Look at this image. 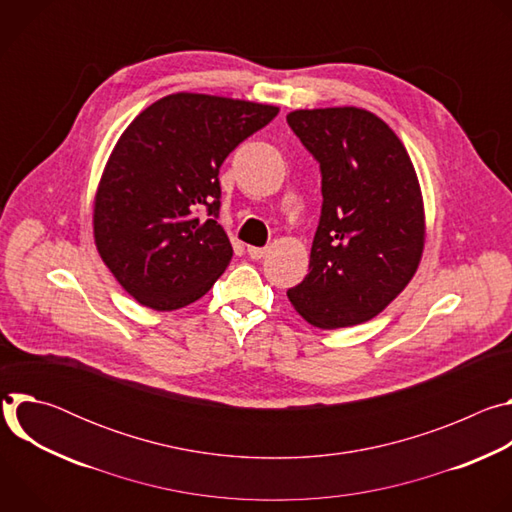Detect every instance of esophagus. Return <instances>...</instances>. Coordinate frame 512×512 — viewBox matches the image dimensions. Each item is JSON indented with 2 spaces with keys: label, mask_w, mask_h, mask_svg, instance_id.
Returning <instances> with one entry per match:
<instances>
[{
  "label": "esophagus",
  "mask_w": 512,
  "mask_h": 512,
  "mask_svg": "<svg viewBox=\"0 0 512 512\" xmlns=\"http://www.w3.org/2000/svg\"><path fill=\"white\" fill-rule=\"evenodd\" d=\"M247 253H249V257H251V259L259 261V259H263V257L267 255V249H263V247H249V249H247Z\"/></svg>",
  "instance_id": "34e87169"
}]
</instances>
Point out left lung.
I'll use <instances>...</instances> for the list:
<instances>
[{
  "label": "left lung",
  "mask_w": 512,
  "mask_h": 512,
  "mask_svg": "<svg viewBox=\"0 0 512 512\" xmlns=\"http://www.w3.org/2000/svg\"><path fill=\"white\" fill-rule=\"evenodd\" d=\"M287 123L320 164L324 198L310 273L287 298L316 328L362 324L419 267L425 214L415 168L395 131L367 109H298Z\"/></svg>",
  "instance_id": "1"
}]
</instances>
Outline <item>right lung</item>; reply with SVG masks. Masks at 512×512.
<instances>
[{"label":"right lung","mask_w":512,"mask_h":512,"mask_svg":"<svg viewBox=\"0 0 512 512\" xmlns=\"http://www.w3.org/2000/svg\"><path fill=\"white\" fill-rule=\"evenodd\" d=\"M277 113L263 103L174 93L121 133L95 194L93 235L103 263L141 306L184 308L223 275L233 247L216 223L218 170Z\"/></svg>","instance_id":"right-lung-1"}]
</instances>
